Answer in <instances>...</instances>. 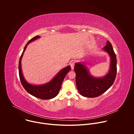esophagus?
<instances>
[{
  "label": "esophagus",
  "mask_w": 134,
  "mask_h": 134,
  "mask_svg": "<svg viewBox=\"0 0 134 134\" xmlns=\"http://www.w3.org/2000/svg\"><path fill=\"white\" fill-rule=\"evenodd\" d=\"M70 67H71V69H74V66H75V62H74V61L72 62L70 64Z\"/></svg>",
  "instance_id": "esophagus-1"
}]
</instances>
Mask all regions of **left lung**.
<instances>
[{
    "label": "left lung",
    "mask_w": 134,
    "mask_h": 134,
    "mask_svg": "<svg viewBox=\"0 0 134 134\" xmlns=\"http://www.w3.org/2000/svg\"><path fill=\"white\" fill-rule=\"evenodd\" d=\"M103 50L110 57V67L108 73L104 77H94L91 76L86 66L81 63L75 64L76 83L77 90L82 96L87 98L98 97L106 92L113 84L117 75V58L112 44L109 41Z\"/></svg>",
    "instance_id": "obj_1"
}]
</instances>
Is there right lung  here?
<instances>
[{"mask_svg":"<svg viewBox=\"0 0 134 134\" xmlns=\"http://www.w3.org/2000/svg\"><path fill=\"white\" fill-rule=\"evenodd\" d=\"M40 37V36L39 35L35 36V37H33L32 39H31L25 46L23 51L21 55L20 61H19V76H20V81L22 86L29 94L39 99L42 100H48L55 97L58 95L60 90L64 79L66 74L70 70L71 68L70 66H68L62 69L51 81L46 84L40 85H34L27 83L24 79L22 74L21 67L22 58L27 45L30 43L39 39Z\"/></svg>","mask_w":134,"mask_h":134,"instance_id":"add662e5","label":"right lung"}]
</instances>
